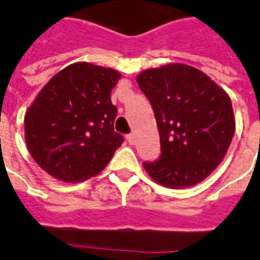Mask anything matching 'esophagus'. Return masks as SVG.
Listing matches in <instances>:
<instances>
[{
    "label": "esophagus",
    "instance_id": "34e87169",
    "mask_svg": "<svg viewBox=\"0 0 260 260\" xmlns=\"http://www.w3.org/2000/svg\"><path fill=\"white\" fill-rule=\"evenodd\" d=\"M126 141H128L131 145L135 144V141H137V138H135V134H128V135H126Z\"/></svg>",
    "mask_w": 260,
    "mask_h": 260
}]
</instances>
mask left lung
<instances>
[{
  "mask_svg": "<svg viewBox=\"0 0 260 260\" xmlns=\"http://www.w3.org/2000/svg\"><path fill=\"white\" fill-rule=\"evenodd\" d=\"M138 85L158 123L160 155L144 167L153 181L188 188L220 164L232 142V102L208 75L183 63H169L138 75Z\"/></svg>",
  "mask_w": 260,
  "mask_h": 260,
  "instance_id": "1",
  "label": "left lung"
}]
</instances>
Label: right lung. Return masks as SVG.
<instances>
[{"label":"right lung","instance_id":"right-lung-1","mask_svg":"<svg viewBox=\"0 0 260 260\" xmlns=\"http://www.w3.org/2000/svg\"><path fill=\"white\" fill-rule=\"evenodd\" d=\"M121 75L88 62L58 72L25 114L29 153L51 176L79 182L100 174L123 137L114 131L111 91Z\"/></svg>","mask_w":260,"mask_h":260}]
</instances>
